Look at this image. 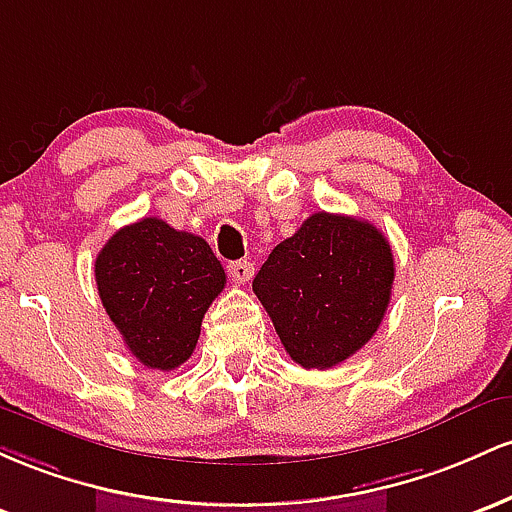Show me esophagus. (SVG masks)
I'll return each instance as SVG.
<instances>
[{
	"label": "esophagus",
	"instance_id": "obj_1",
	"mask_svg": "<svg viewBox=\"0 0 512 512\" xmlns=\"http://www.w3.org/2000/svg\"><path fill=\"white\" fill-rule=\"evenodd\" d=\"M227 271H229V278H232L234 283H246V280H251V275H254V263L234 261V263H229Z\"/></svg>",
	"mask_w": 512,
	"mask_h": 512
}]
</instances>
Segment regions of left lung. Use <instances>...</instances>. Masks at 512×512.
<instances>
[{
	"label": "left lung",
	"mask_w": 512,
	"mask_h": 512,
	"mask_svg": "<svg viewBox=\"0 0 512 512\" xmlns=\"http://www.w3.org/2000/svg\"><path fill=\"white\" fill-rule=\"evenodd\" d=\"M394 256L370 222L314 212L280 241L254 278L292 360L329 370L375 336L392 300Z\"/></svg>",
	"instance_id": "obj_1"
}]
</instances>
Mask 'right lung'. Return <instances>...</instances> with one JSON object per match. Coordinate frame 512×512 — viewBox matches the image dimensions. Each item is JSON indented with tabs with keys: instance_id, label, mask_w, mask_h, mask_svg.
<instances>
[{
	"instance_id": "right-lung-1",
	"label": "right lung",
	"mask_w": 512,
	"mask_h": 512,
	"mask_svg": "<svg viewBox=\"0 0 512 512\" xmlns=\"http://www.w3.org/2000/svg\"><path fill=\"white\" fill-rule=\"evenodd\" d=\"M94 273L125 346L162 372L191 358L205 312L227 283L208 241L159 217L118 229L96 256Z\"/></svg>"
}]
</instances>
